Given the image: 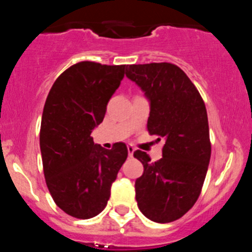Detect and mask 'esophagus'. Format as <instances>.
Masks as SVG:
<instances>
[{
	"label": "esophagus",
	"mask_w": 252,
	"mask_h": 252,
	"mask_svg": "<svg viewBox=\"0 0 252 252\" xmlns=\"http://www.w3.org/2000/svg\"><path fill=\"white\" fill-rule=\"evenodd\" d=\"M127 151H128V157H132V155H133V151H135V149H133V146L128 145V146H127Z\"/></svg>",
	"instance_id": "34e87169"
}]
</instances>
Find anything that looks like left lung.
Masks as SVG:
<instances>
[{"mask_svg":"<svg viewBox=\"0 0 252 252\" xmlns=\"http://www.w3.org/2000/svg\"><path fill=\"white\" fill-rule=\"evenodd\" d=\"M126 75L150 101L149 133L164 140L158 161L141 150L133 153L144 165L135 182L137 206L154 222L177 221L194 206L206 179L211 159L206 104L175 64H132Z\"/></svg>","mask_w":252,"mask_h":252,"instance_id":"8db88e82","label":"left lung"}]
</instances>
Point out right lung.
<instances>
[{
	"instance_id": "right-lung-1",
	"label": "right lung",
	"mask_w": 252,
	"mask_h": 252,
	"mask_svg": "<svg viewBox=\"0 0 252 252\" xmlns=\"http://www.w3.org/2000/svg\"><path fill=\"white\" fill-rule=\"evenodd\" d=\"M126 68L88 60L73 64L57 78L45 101L40 127L44 177L55 204L74 218L88 220L103 211L127 159L124 142L107 150L91 136Z\"/></svg>"
}]
</instances>
